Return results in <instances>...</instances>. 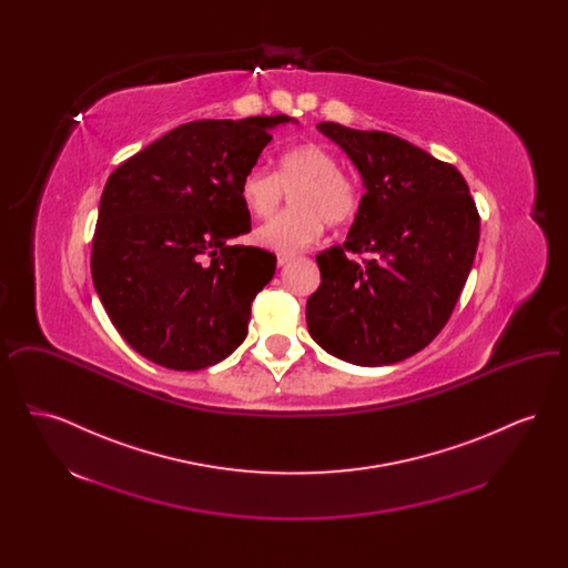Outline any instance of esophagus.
<instances>
[{"instance_id": "obj_1", "label": "esophagus", "mask_w": 568, "mask_h": 568, "mask_svg": "<svg viewBox=\"0 0 568 568\" xmlns=\"http://www.w3.org/2000/svg\"><path fill=\"white\" fill-rule=\"evenodd\" d=\"M290 260H292V255H287V253H276V266H285Z\"/></svg>"}]
</instances>
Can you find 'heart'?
<instances>
[{
    "mask_svg": "<svg viewBox=\"0 0 568 568\" xmlns=\"http://www.w3.org/2000/svg\"><path fill=\"white\" fill-rule=\"evenodd\" d=\"M285 191H294V211L272 216L255 232L257 243L278 253H296L315 243L325 223L343 225L359 206V191L343 174L341 162L315 142L283 151L274 174L264 168H251L239 183L244 209L260 219L278 209Z\"/></svg>",
    "mask_w": 568,
    "mask_h": 568,
    "instance_id": "b5f03b06",
    "label": "heart"
}]
</instances>
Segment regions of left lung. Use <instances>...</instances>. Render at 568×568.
I'll use <instances>...</instances> for the list:
<instances>
[{
  "label": "left lung",
  "mask_w": 568,
  "mask_h": 568,
  "mask_svg": "<svg viewBox=\"0 0 568 568\" xmlns=\"http://www.w3.org/2000/svg\"><path fill=\"white\" fill-rule=\"evenodd\" d=\"M317 130L347 153L366 193L347 241L317 255L308 332L349 364L403 362L454 313L479 244L475 200L452 163L398 135L329 121ZM347 252L367 257L357 265Z\"/></svg>",
  "instance_id": "left-lung-1"
}]
</instances>
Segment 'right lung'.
Masks as SVG:
<instances>
[{
	"label": "right lung",
	"instance_id": "right-lung-1",
	"mask_svg": "<svg viewBox=\"0 0 568 568\" xmlns=\"http://www.w3.org/2000/svg\"><path fill=\"white\" fill-rule=\"evenodd\" d=\"M287 114L191 121L121 163L100 200L91 274L134 352L202 371L246 336L251 302L276 257L230 244L251 232L239 183Z\"/></svg>",
	"mask_w": 568,
	"mask_h": 568
}]
</instances>
